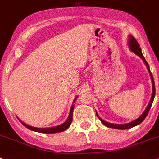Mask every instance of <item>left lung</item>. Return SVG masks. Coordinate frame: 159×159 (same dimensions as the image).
Listing matches in <instances>:
<instances>
[{
  "mask_svg": "<svg viewBox=\"0 0 159 159\" xmlns=\"http://www.w3.org/2000/svg\"><path fill=\"white\" fill-rule=\"evenodd\" d=\"M129 47L130 51H133L134 53H135L136 55H138V56L140 57L141 59L143 60L144 63L146 64V67H147L148 70H149V73H150V78H151V81H152V87H153V93H152V96H151V99L150 100V103L148 104L147 108H146V110L144 111V112L141 115V116H139L138 119L136 120H133V121L129 122L128 124H121V125H119V124H112V123H109V122H107L105 120H104L103 119H101L100 116H98V113L96 112V116H98L99 120L100 121L102 122L103 124L105 126L107 127H109V128H112V129H130V128H133L134 126L138 125L139 124H141L143 120H145V118L146 117V116L148 115L149 113V111H150V108H151V105H152V103L154 101V96H155V85H154V78H153V75H152V73L150 72V66H149V64L147 63V62L146 61L145 59L144 56L142 55V50H141V47L138 44V43L137 42V40L135 39V38L133 37L132 35H129Z\"/></svg>",
  "mask_w": 159,
  "mask_h": 159,
  "instance_id": "obj_1",
  "label": "left lung"
}]
</instances>
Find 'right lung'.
I'll use <instances>...</instances> for the list:
<instances>
[{
  "label": "right lung",
  "mask_w": 159,
  "mask_h": 159,
  "mask_svg": "<svg viewBox=\"0 0 159 159\" xmlns=\"http://www.w3.org/2000/svg\"><path fill=\"white\" fill-rule=\"evenodd\" d=\"M77 96L75 98L74 102L76 100ZM73 102V103H74ZM74 104H72V106L70 107V114H69L68 118L66 121L62 125H59L55 126V127H51V128H36V127H33V126H30L28 125H26L25 123L22 121L21 124L23 125L26 127L27 129L32 130V131H35V132H39V133H43V134H55V133H59V132H63L64 130H66V129L69 128V126L70 125L71 122H72V114H73V110H74Z\"/></svg>",
  "instance_id": "obj_1"
}]
</instances>
